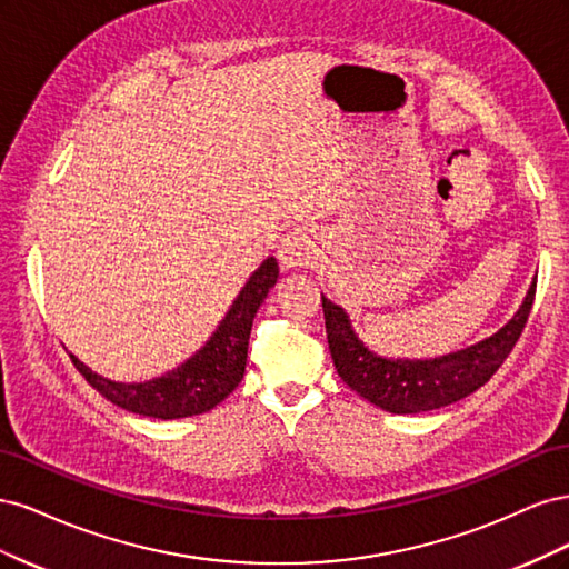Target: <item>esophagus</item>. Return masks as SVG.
Instances as JSON below:
<instances>
[{"label": "esophagus", "mask_w": 569, "mask_h": 569, "mask_svg": "<svg viewBox=\"0 0 569 569\" xmlns=\"http://www.w3.org/2000/svg\"><path fill=\"white\" fill-rule=\"evenodd\" d=\"M280 263L284 268H306L313 266L318 258V244H316V234L308 228H295L291 230L280 244Z\"/></svg>", "instance_id": "1"}]
</instances>
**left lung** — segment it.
Instances as JSON below:
<instances>
[{"mask_svg":"<svg viewBox=\"0 0 569 569\" xmlns=\"http://www.w3.org/2000/svg\"><path fill=\"white\" fill-rule=\"evenodd\" d=\"M533 295H537V280L529 287L520 311L493 337L432 360H387L375 356L353 335L343 308L322 297L325 330L335 368L356 393L399 416L456 403L485 387L503 366L525 330Z\"/></svg>","mask_w":569,"mask_h":569,"instance_id":"8db88e82","label":"left lung"}]
</instances>
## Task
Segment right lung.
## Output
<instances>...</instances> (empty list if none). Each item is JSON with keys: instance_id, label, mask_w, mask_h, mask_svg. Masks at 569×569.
<instances>
[{"instance_id": "add662e5", "label": "right lung", "mask_w": 569, "mask_h": 569, "mask_svg": "<svg viewBox=\"0 0 569 569\" xmlns=\"http://www.w3.org/2000/svg\"><path fill=\"white\" fill-rule=\"evenodd\" d=\"M278 261L266 258L244 289L239 291L237 301L232 303L226 320L220 322L211 341L194 358H189L184 366L159 377V380L144 385H120L94 375L76 356H71L73 366L101 396H107L118 408L137 412V416L176 420L211 410L220 401H226L232 389L242 382L251 325L270 287L278 282Z\"/></svg>"}]
</instances>
